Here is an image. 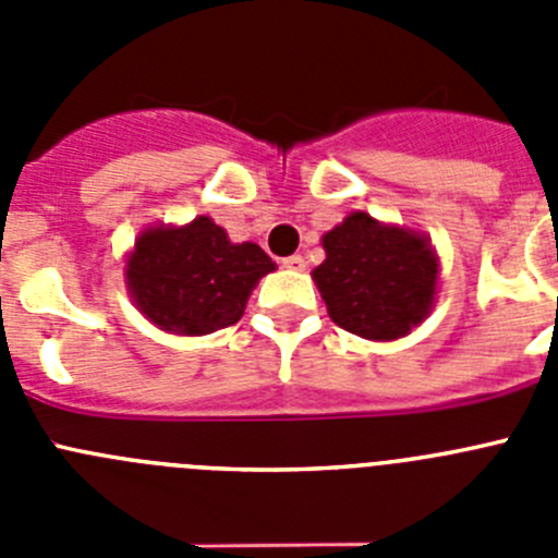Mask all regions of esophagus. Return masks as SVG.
Returning <instances> with one entry per match:
<instances>
[{"mask_svg": "<svg viewBox=\"0 0 558 558\" xmlns=\"http://www.w3.org/2000/svg\"><path fill=\"white\" fill-rule=\"evenodd\" d=\"M282 265L284 268H290V270H304V256L302 254H293V256H284L282 259Z\"/></svg>", "mask_w": 558, "mask_h": 558, "instance_id": "34e87169", "label": "esophagus"}]
</instances>
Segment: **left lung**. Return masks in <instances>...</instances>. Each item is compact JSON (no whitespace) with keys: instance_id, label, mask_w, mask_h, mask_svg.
Wrapping results in <instances>:
<instances>
[{"instance_id":"left-lung-1","label":"left lung","mask_w":558,"mask_h":558,"mask_svg":"<svg viewBox=\"0 0 558 558\" xmlns=\"http://www.w3.org/2000/svg\"><path fill=\"white\" fill-rule=\"evenodd\" d=\"M324 259L313 270L327 313L338 327L366 340L411 335L436 307L441 259L425 231L379 223L349 211L322 236Z\"/></svg>"}]
</instances>
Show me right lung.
Instances as JSON below:
<instances>
[{"instance_id": "obj_1", "label": "right lung", "mask_w": 558, "mask_h": 558, "mask_svg": "<svg viewBox=\"0 0 558 558\" xmlns=\"http://www.w3.org/2000/svg\"><path fill=\"white\" fill-rule=\"evenodd\" d=\"M270 270L276 263L259 245L231 243L223 226L198 215L142 229L125 254V288L153 327L198 338L240 322Z\"/></svg>"}]
</instances>
